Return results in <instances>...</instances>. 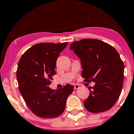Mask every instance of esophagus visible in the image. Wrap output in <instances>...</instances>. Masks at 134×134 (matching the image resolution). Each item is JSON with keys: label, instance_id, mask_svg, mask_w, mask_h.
Returning <instances> with one entry per match:
<instances>
[{"label": "esophagus", "instance_id": "esophagus-1", "mask_svg": "<svg viewBox=\"0 0 134 134\" xmlns=\"http://www.w3.org/2000/svg\"><path fill=\"white\" fill-rule=\"evenodd\" d=\"M79 85H78V84H76V85H74V90H77V89L79 88Z\"/></svg>", "mask_w": 134, "mask_h": 134}]
</instances>
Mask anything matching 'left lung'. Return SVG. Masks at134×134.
Returning <instances> with one entry per match:
<instances>
[{"label": "left lung", "mask_w": 134, "mask_h": 134, "mask_svg": "<svg viewBox=\"0 0 134 134\" xmlns=\"http://www.w3.org/2000/svg\"><path fill=\"white\" fill-rule=\"evenodd\" d=\"M70 50L81 60L82 77L95 82L83 102L86 109L91 113L108 110L116 102L123 86L124 64L119 53L111 45L96 39L74 41Z\"/></svg>", "instance_id": "obj_1"}]
</instances>
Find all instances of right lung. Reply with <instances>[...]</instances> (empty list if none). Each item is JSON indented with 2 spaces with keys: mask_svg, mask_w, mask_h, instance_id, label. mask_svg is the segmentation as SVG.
Returning <instances> with one entry per match:
<instances>
[{
  "mask_svg": "<svg viewBox=\"0 0 134 134\" xmlns=\"http://www.w3.org/2000/svg\"><path fill=\"white\" fill-rule=\"evenodd\" d=\"M68 43H38L29 48L18 63L16 76L19 90L27 107L35 115L50 118L59 116L74 91L67 84L57 90L49 87L55 74L57 59Z\"/></svg>",
  "mask_w": 134,
  "mask_h": 134,
  "instance_id": "add662e5",
  "label": "right lung"
}]
</instances>
